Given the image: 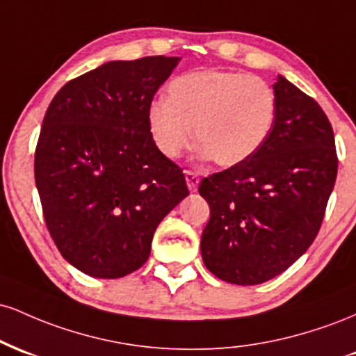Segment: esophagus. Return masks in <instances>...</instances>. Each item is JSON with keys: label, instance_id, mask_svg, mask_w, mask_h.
Listing matches in <instances>:
<instances>
[{"label": "esophagus", "instance_id": "obj_1", "mask_svg": "<svg viewBox=\"0 0 356 356\" xmlns=\"http://www.w3.org/2000/svg\"><path fill=\"white\" fill-rule=\"evenodd\" d=\"M199 175L195 172H192V170H186V182H187V187H189L191 192H195L197 191V186H199Z\"/></svg>", "mask_w": 356, "mask_h": 356}]
</instances>
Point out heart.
I'll return each instance as SVG.
<instances>
[{
	"instance_id": "b5f03b06",
	"label": "heart",
	"mask_w": 356,
	"mask_h": 356,
	"mask_svg": "<svg viewBox=\"0 0 356 356\" xmlns=\"http://www.w3.org/2000/svg\"><path fill=\"white\" fill-rule=\"evenodd\" d=\"M276 108V93L266 80L211 68L170 81L167 100H154L147 108V125L167 159H177L195 137L199 157L234 167L264 145Z\"/></svg>"
}]
</instances>
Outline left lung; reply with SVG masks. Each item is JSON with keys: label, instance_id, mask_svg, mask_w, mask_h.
Listing matches in <instances>:
<instances>
[{"label": "left lung", "instance_id": "8db88e82", "mask_svg": "<svg viewBox=\"0 0 356 356\" xmlns=\"http://www.w3.org/2000/svg\"><path fill=\"white\" fill-rule=\"evenodd\" d=\"M273 90L276 120L264 145L199 186L211 209L202 261L231 284H261L303 256L337 181L334 136L323 108L281 75Z\"/></svg>", "mask_w": 356, "mask_h": 356}]
</instances>
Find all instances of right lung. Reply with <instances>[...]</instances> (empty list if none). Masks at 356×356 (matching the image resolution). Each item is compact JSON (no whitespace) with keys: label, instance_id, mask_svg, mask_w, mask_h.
Returning a JSON list of instances; mask_svg holds the SVG:
<instances>
[{"label":"right lung","instance_id":"add662e5","mask_svg":"<svg viewBox=\"0 0 356 356\" xmlns=\"http://www.w3.org/2000/svg\"><path fill=\"white\" fill-rule=\"evenodd\" d=\"M179 60L107 61L63 85L44 113L36 189L51 239L85 275L137 271L159 222L189 195L182 169L159 152L147 125Z\"/></svg>","mask_w":356,"mask_h":356}]
</instances>
